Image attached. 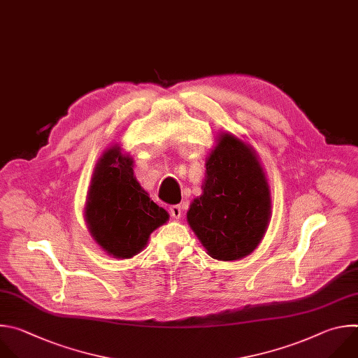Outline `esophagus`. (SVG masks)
<instances>
[{
    "label": "esophagus",
    "instance_id": "esophagus-1",
    "mask_svg": "<svg viewBox=\"0 0 358 358\" xmlns=\"http://www.w3.org/2000/svg\"><path fill=\"white\" fill-rule=\"evenodd\" d=\"M171 214H172L173 219H176V220L180 219L182 214H183V206H180V204L172 206V207H171Z\"/></svg>",
    "mask_w": 358,
    "mask_h": 358
}]
</instances>
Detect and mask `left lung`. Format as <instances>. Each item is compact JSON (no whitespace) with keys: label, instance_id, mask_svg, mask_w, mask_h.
Segmentation results:
<instances>
[{"label":"left lung","instance_id":"left-lung-1","mask_svg":"<svg viewBox=\"0 0 358 358\" xmlns=\"http://www.w3.org/2000/svg\"><path fill=\"white\" fill-rule=\"evenodd\" d=\"M201 196L187 210V223L207 254L219 261L250 255L271 220V189L251 144L220 132L208 157Z\"/></svg>","mask_w":358,"mask_h":358}]
</instances>
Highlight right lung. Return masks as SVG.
<instances>
[{
	"mask_svg": "<svg viewBox=\"0 0 358 358\" xmlns=\"http://www.w3.org/2000/svg\"><path fill=\"white\" fill-rule=\"evenodd\" d=\"M134 159L118 144L104 151L94 166L85 206L92 238L110 257L128 259L148 244L150 236L169 220L134 176Z\"/></svg>",
	"mask_w": 358,
	"mask_h": 358,
	"instance_id": "right-lung-1",
	"label": "right lung"
}]
</instances>
